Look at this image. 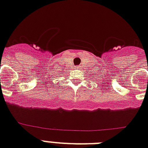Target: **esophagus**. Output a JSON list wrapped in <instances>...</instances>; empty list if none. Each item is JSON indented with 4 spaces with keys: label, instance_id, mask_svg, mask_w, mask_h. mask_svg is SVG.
I'll use <instances>...</instances> for the list:
<instances>
[{
    "label": "esophagus",
    "instance_id": "1",
    "mask_svg": "<svg viewBox=\"0 0 148 148\" xmlns=\"http://www.w3.org/2000/svg\"><path fill=\"white\" fill-rule=\"evenodd\" d=\"M75 68H76V69H80V67L77 66V67H75Z\"/></svg>",
    "mask_w": 148,
    "mask_h": 148
}]
</instances>
